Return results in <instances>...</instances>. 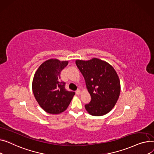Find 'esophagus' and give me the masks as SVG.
Segmentation results:
<instances>
[{"instance_id":"obj_1","label":"esophagus","mask_w":154,"mask_h":154,"mask_svg":"<svg viewBox=\"0 0 154 154\" xmlns=\"http://www.w3.org/2000/svg\"><path fill=\"white\" fill-rule=\"evenodd\" d=\"M76 94H78V95H79V94H80V93H81V90L80 89H78V90H77L76 91Z\"/></svg>"}]
</instances>
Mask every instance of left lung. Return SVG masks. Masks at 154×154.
<instances>
[{
	"instance_id": "8db88e82",
	"label": "left lung",
	"mask_w": 154,
	"mask_h": 154,
	"mask_svg": "<svg viewBox=\"0 0 154 154\" xmlns=\"http://www.w3.org/2000/svg\"><path fill=\"white\" fill-rule=\"evenodd\" d=\"M76 64L91 97L90 103L85 106L87 112L94 116H101L111 111L121 92L120 80L114 68L96 58L87 61L77 60Z\"/></svg>"
}]
</instances>
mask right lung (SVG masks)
<instances>
[{
    "mask_svg": "<svg viewBox=\"0 0 154 154\" xmlns=\"http://www.w3.org/2000/svg\"><path fill=\"white\" fill-rule=\"evenodd\" d=\"M68 64V61L50 59L43 62L34 75L32 90L35 98L48 113L58 114L65 111L75 94L67 91L65 83L60 79L61 71Z\"/></svg>",
    "mask_w": 154,
    "mask_h": 154,
    "instance_id": "right-lung-1",
    "label": "right lung"
}]
</instances>
